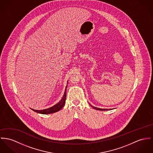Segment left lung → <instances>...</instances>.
<instances>
[{
  "label": "left lung",
  "mask_w": 153,
  "mask_h": 153,
  "mask_svg": "<svg viewBox=\"0 0 153 153\" xmlns=\"http://www.w3.org/2000/svg\"><path fill=\"white\" fill-rule=\"evenodd\" d=\"M91 106V107H93L94 109H96V110H100V111H108V110H111L112 109H102V108H97L95 106H92L91 105H90V104H89Z\"/></svg>",
  "instance_id": "1"
}]
</instances>
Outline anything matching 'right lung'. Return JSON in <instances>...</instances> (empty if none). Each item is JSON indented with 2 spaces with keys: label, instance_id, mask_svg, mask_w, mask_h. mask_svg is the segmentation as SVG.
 <instances>
[{
  "label": "right lung",
  "instance_id": "right-lung-1",
  "mask_svg": "<svg viewBox=\"0 0 153 153\" xmlns=\"http://www.w3.org/2000/svg\"><path fill=\"white\" fill-rule=\"evenodd\" d=\"M67 87H68V85L66 87L65 93H64V94H63V97L62 98L61 100L59 101L58 103H57L55 105H53L52 107H50V108H47V109H42V110H36V109H31H31L35 112H37L38 114H45V115L55 113V112H56L59 111V110H60L64 106L65 104L66 98V88H67Z\"/></svg>",
  "mask_w": 153,
  "mask_h": 153
}]
</instances>
